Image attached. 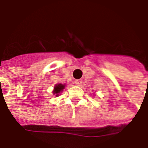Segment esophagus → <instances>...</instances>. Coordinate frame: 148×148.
<instances>
[{"label":"esophagus","instance_id":"obj_1","mask_svg":"<svg viewBox=\"0 0 148 148\" xmlns=\"http://www.w3.org/2000/svg\"><path fill=\"white\" fill-rule=\"evenodd\" d=\"M82 83H83V81L81 80V79H76V80L75 81V85H77V86H81Z\"/></svg>","mask_w":148,"mask_h":148}]
</instances>
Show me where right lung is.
I'll use <instances>...</instances> for the list:
<instances>
[{"label": "right lung", "instance_id": "right-lung-1", "mask_svg": "<svg viewBox=\"0 0 148 148\" xmlns=\"http://www.w3.org/2000/svg\"><path fill=\"white\" fill-rule=\"evenodd\" d=\"M65 88V84H62V83H58L55 84L54 86V90L52 91V94H54L55 96H59L60 93H62V91L64 90Z\"/></svg>", "mask_w": 148, "mask_h": 148}]
</instances>
